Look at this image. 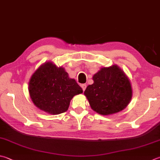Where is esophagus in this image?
Listing matches in <instances>:
<instances>
[{"mask_svg":"<svg viewBox=\"0 0 160 160\" xmlns=\"http://www.w3.org/2000/svg\"><path fill=\"white\" fill-rule=\"evenodd\" d=\"M81 88H82V89H83V90L84 91V90H86V84H81Z\"/></svg>","mask_w":160,"mask_h":160,"instance_id":"obj_1","label":"esophagus"}]
</instances>
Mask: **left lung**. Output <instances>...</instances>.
Here are the masks:
<instances>
[{
  "instance_id": "1",
  "label": "left lung",
  "mask_w": 160,
  "mask_h": 160,
  "mask_svg": "<svg viewBox=\"0 0 160 160\" xmlns=\"http://www.w3.org/2000/svg\"><path fill=\"white\" fill-rule=\"evenodd\" d=\"M92 85L84 95L93 111L101 115H110L124 109L132 97L129 78L118 66L102 68L92 77Z\"/></svg>"
}]
</instances>
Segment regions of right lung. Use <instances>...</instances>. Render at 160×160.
<instances>
[{"mask_svg": "<svg viewBox=\"0 0 160 160\" xmlns=\"http://www.w3.org/2000/svg\"><path fill=\"white\" fill-rule=\"evenodd\" d=\"M28 91L36 107L56 115L68 111L71 99L83 90L74 79L69 78L64 68L47 62L31 76Z\"/></svg>", "mask_w": 160, "mask_h": 160, "instance_id": "right-lung-1", "label": "right lung"}]
</instances>
